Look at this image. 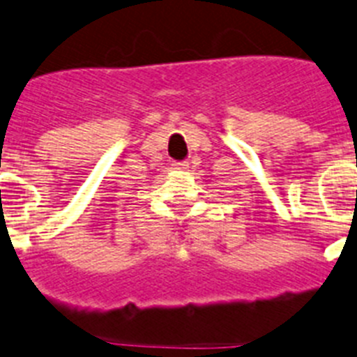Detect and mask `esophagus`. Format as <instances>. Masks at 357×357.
<instances>
[{
  "label": "esophagus",
  "mask_w": 357,
  "mask_h": 357,
  "mask_svg": "<svg viewBox=\"0 0 357 357\" xmlns=\"http://www.w3.org/2000/svg\"><path fill=\"white\" fill-rule=\"evenodd\" d=\"M173 168L175 169H188L189 164L185 160H178V162H173Z\"/></svg>",
  "instance_id": "1"
}]
</instances>
